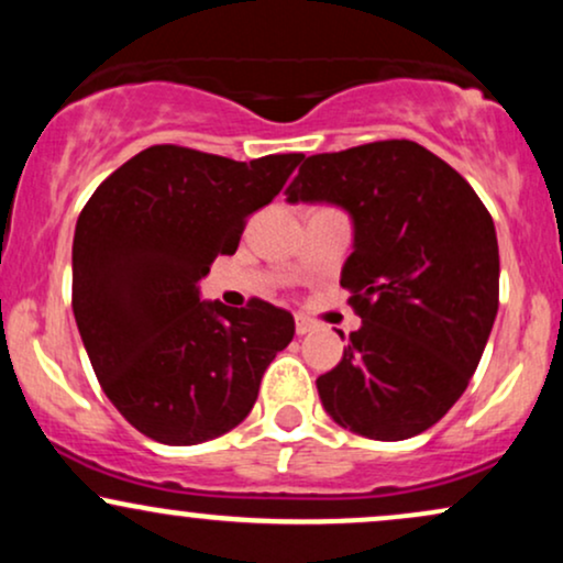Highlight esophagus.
<instances>
[{
  "label": "esophagus",
  "instance_id": "esophagus-1",
  "mask_svg": "<svg viewBox=\"0 0 563 563\" xmlns=\"http://www.w3.org/2000/svg\"><path fill=\"white\" fill-rule=\"evenodd\" d=\"M309 331H314V320L303 318V314H296V333L303 335V333H309Z\"/></svg>",
  "mask_w": 563,
  "mask_h": 563
}]
</instances>
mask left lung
Returning <instances> with one entry per match:
<instances>
[{
	"label": "left lung",
	"mask_w": 563,
	"mask_h": 563,
	"mask_svg": "<svg viewBox=\"0 0 563 563\" xmlns=\"http://www.w3.org/2000/svg\"><path fill=\"white\" fill-rule=\"evenodd\" d=\"M286 192L290 203L344 206L354 219L341 288L363 325L318 378L322 407L378 442L431 429L466 391L497 314L500 256L487 206L410 140L309 156Z\"/></svg>",
	"instance_id": "8db88e82"
}]
</instances>
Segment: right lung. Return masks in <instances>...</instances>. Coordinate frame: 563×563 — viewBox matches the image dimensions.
Wrapping results in <instances>:
<instances>
[{"label":"right lung","instance_id":"1","mask_svg":"<svg viewBox=\"0 0 563 563\" xmlns=\"http://www.w3.org/2000/svg\"><path fill=\"white\" fill-rule=\"evenodd\" d=\"M301 153L249 164L179 145L129 158L81 209L74 318L102 391L140 434L198 444L251 412L294 318L269 301L198 299L219 254H235L249 214L283 190Z\"/></svg>","mask_w":563,"mask_h":563}]
</instances>
